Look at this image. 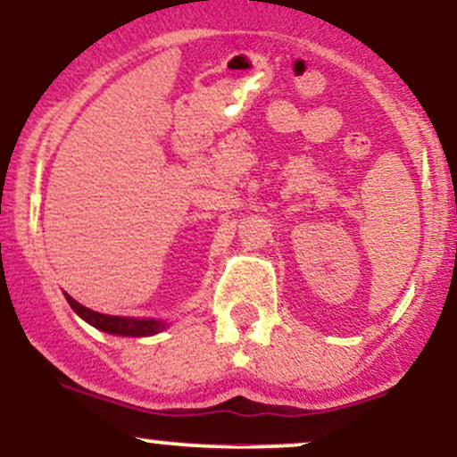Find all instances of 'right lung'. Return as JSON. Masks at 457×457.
<instances>
[{"label": "right lung", "instance_id": "add662e5", "mask_svg": "<svg viewBox=\"0 0 457 457\" xmlns=\"http://www.w3.org/2000/svg\"><path fill=\"white\" fill-rule=\"evenodd\" d=\"M67 302L75 312L79 314L87 323L93 325V328L102 329V332L108 334H117V336H154L158 332H162L167 325L162 320H154V319H128V317H110V314H102L95 312V310L84 308L82 303L75 302L73 297L67 295Z\"/></svg>", "mask_w": 457, "mask_h": 457}]
</instances>
